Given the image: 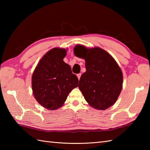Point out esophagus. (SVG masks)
I'll use <instances>...</instances> for the list:
<instances>
[{"label":"esophagus","mask_w":150,"mask_h":150,"mask_svg":"<svg viewBox=\"0 0 150 150\" xmlns=\"http://www.w3.org/2000/svg\"><path fill=\"white\" fill-rule=\"evenodd\" d=\"M81 76V73H79V74H77V77L79 79V80H80Z\"/></svg>","instance_id":"1"}]
</instances>
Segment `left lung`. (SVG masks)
<instances>
[{
    "label": "left lung",
    "mask_w": 150,
    "mask_h": 150,
    "mask_svg": "<svg viewBox=\"0 0 150 150\" xmlns=\"http://www.w3.org/2000/svg\"><path fill=\"white\" fill-rule=\"evenodd\" d=\"M75 55L86 61V71L81 75L79 88L87 103L104 110L115 103L122 90L123 77L120 67L106 51L100 47L88 49L77 45Z\"/></svg>",
    "instance_id": "8db88e82"
}]
</instances>
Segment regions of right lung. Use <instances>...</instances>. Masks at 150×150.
<instances>
[{
  "label": "right lung",
  "mask_w": 150,
  "mask_h": 150,
  "mask_svg": "<svg viewBox=\"0 0 150 150\" xmlns=\"http://www.w3.org/2000/svg\"><path fill=\"white\" fill-rule=\"evenodd\" d=\"M66 55L65 49L51 50L42 57L32 75L34 97L46 109L61 107L68 94L78 86L77 77L63 61Z\"/></svg>",
  "instance_id": "add662e5"
}]
</instances>
